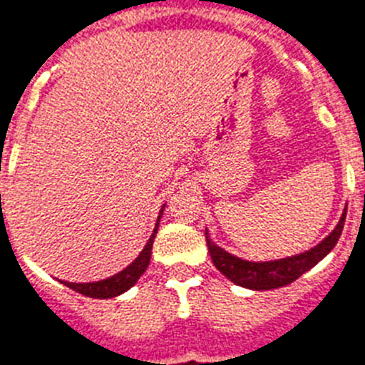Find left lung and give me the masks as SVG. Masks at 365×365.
Here are the masks:
<instances>
[{
	"label": "left lung",
	"instance_id": "obj_1",
	"mask_svg": "<svg viewBox=\"0 0 365 365\" xmlns=\"http://www.w3.org/2000/svg\"><path fill=\"white\" fill-rule=\"evenodd\" d=\"M345 215H347V207L339 217V222L336 225V228L321 243L315 245L314 249L295 254V256H287V258L269 259V262H249V259L237 258V256L230 254L228 250H225L217 243H213L206 228L207 249H210L213 265L237 286L254 289V292L277 289V287L292 284L301 274H304L306 271L315 267L336 247L339 235H341V230H344Z\"/></svg>",
	"mask_w": 365,
	"mask_h": 365
}]
</instances>
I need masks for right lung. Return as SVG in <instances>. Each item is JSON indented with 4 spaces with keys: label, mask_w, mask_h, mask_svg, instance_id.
Instances as JSON below:
<instances>
[{
    "label": "right lung",
    "mask_w": 365,
    "mask_h": 365,
    "mask_svg": "<svg viewBox=\"0 0 365 365\" xmlns=\"http://www.w3.org/2000/svg\"><path fill=\"white\" fill-rule=\"evenodd\" d=\"M165 211V204L161 206V211H159L158 220H155V228L150 235V240L146 241L145 249L140 250L139 256H137L133 262L128 265L125 269H122L120 272H116L113 277L103 278V280H96V282H66V280H59L63 286L70 287L73 292L81 293L85 297H91V299H113V297H118L122 293H125L130 287H133L137 284L143 274H145L146 267H148L150 258H152V245H154L155 234H158L159 230V220L163 217Z\"/></svg>",
    "instance_id": "add662e5"
}]
</instances>
